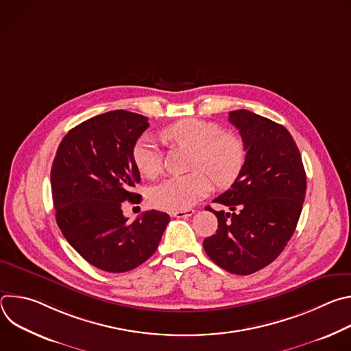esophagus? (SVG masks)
<instances>
[{"label":"esophagus","instance_id":"esophagus-1","mask_svg":"<svg viewBox=\"0 0 351 351\" xmlns=\"http://www.w3.org/2000/svg\"><path fill=\"white\" fill-rule=\"evenodd\" d=\"M193 214H194V210L175 211V213H171V217H173V218H187V217H191Z\"/></svg>","mask_w":351,"mask_h":351}]
</instances>
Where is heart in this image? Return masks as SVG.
I'll list each match as a JSON object with an SVG mask.
<instances>
[{
  "mask_svg": "<svg viewBox=\"0 0 351 351\" xmlns=\"http://www.w3.org/2000/svg\"><path fill=\"white\" fill-rule=\"evenodd\" d=\"M215 123L183 119L161 130V138L193 152L190 169L184 176L162 180L149 190V202L167 211H186L217 187H229L240 176L245 162V148L240 137L221 133ZM132 160L145 178H156L162 169L160 148L148 137H140L132 148Z\"/></svg>",
  "mask_w": 351,
  "mask_h": 351,
  "instance_id": "1",
  "label": "heart"
}]
</instances>
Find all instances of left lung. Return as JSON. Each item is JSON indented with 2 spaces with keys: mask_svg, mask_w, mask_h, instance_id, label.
<instances>
[{
  "mask_svg": "<svg viewBox=\"0 0 351 351\" xmlns=\"http://www.w3.org/2000/svg\"><path fill=\"white\" fill-rule=\"evenodd\" d=\"M239 130L245 162L237 180L214 203L217 233L203 243L207 256L236 275L254 274L283 252L302 214L307 176L295 141L282 125L250 112H229Z\"/></svg>",
  "mask_w": 351,
  "mask_h": 351,
  "instance_id": "1",
  "label": "left lung"
}]
</instances>
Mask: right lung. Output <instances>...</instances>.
Wrapping results in <instances>:
<instances>
[{
  "label": "right lung",
  "instance_id": "obj_1",
  "mask_svg": "<svg viewBox=\"0 0 351 351\" xmlns=\"http://www.w3.org/2000/svg\"><path fill=\"white\" fill-rule=\"evenodd\" d=\"M148 118L125 110L90 118L60 143L51 168L57 223L68 243L91 265L106 272L134 269L152 257L169 222L147 211L128 223L123 202L140 203L132 148Z\"/></svg>",
  "mask_w": 351,
  "mask_h": 351
}]
</instances>
